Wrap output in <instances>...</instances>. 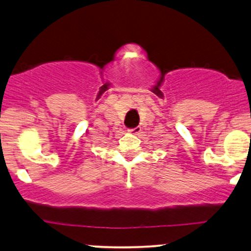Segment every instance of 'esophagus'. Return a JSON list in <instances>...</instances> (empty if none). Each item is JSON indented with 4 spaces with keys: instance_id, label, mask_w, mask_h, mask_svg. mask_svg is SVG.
Wrapping results in <instances>:
<instances>
[{
    "instance_id": "obj_1",
    "label": "esophagus",
    "mask_w": 251,
    "mask_h": 251,
    "mask_svg": "<svg viewBox=\"0 0 251 251\" xmlns=\"http://www.w3.org/2000/svg\"><path fill=\"white\" fill-rule=\"evenodd\" d=\"M129 134L131 135H140L141 131H142V128L141 126H136V128H132V129H129Z\"/></svg>"
}]
</instances>
